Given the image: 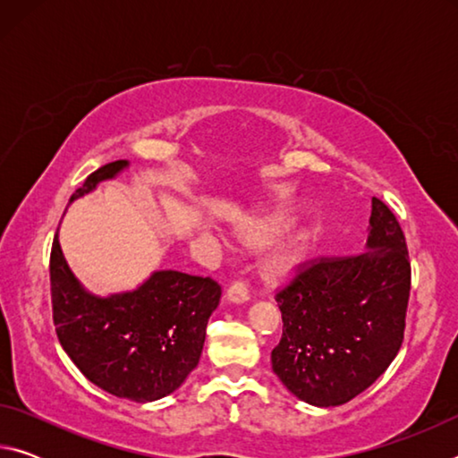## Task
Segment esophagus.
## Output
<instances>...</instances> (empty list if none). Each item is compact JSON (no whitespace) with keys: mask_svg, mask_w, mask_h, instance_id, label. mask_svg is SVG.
<instances>
[{"mask_svg":"<svg viewBox=\"0 0 458 458\" xmlns=\"http://www.w3.org/2000/svg\"><path fill=\"white\" fill-rule=\"evenodd\" d=\"M248 299H250V294H248V289L244 283H234L226 291V301L232 305H242Z\"/></svg>","mask_w":458,"mask_h":458,"instance_id":"esophagus-1","label":"esophagus"}]
</instances>
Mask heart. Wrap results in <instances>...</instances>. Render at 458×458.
<instances>
[{
    "mask_svg": "<svg viewBox=\"0 0 458 458\" xmlns=\"http://www.w3.org/2000/svg\"><path fill=\"white\" fill-rule=\"evenodd\" d=\"M293 216L286 212H265L254 216L236 228V242L248 250H259L284 234L291 226ZM315 232L311 228H299L286 234L270 248L260 260V276L267 284H283L297 275L309 254L315 248Z\"/></svg>",
    "mask_w": 458,
    "mask_h": 458,
    "instance_id": "heart-1",
    "label": "heart"
}]
</instances>
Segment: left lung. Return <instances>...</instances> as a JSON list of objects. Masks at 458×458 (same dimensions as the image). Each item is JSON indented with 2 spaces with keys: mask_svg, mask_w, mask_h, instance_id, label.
I'll return each mask as SVG.
<instances>
[{
  "mask_svg": "<svg viewBox=\"0 0 458 458\" xmlns=\"http://www.w3.org/2000/svg\"><path fill=\"white\" fill-rule=\"evenodd\" d=\"M410 297L406 238L371 198L366 252L317 260L276 294L283 337L273 371L311 406H341L376 382L404 339Z\"/></svg>",
  "mask_w": 458,
  "mask_h": 458,
  "instance_id": "obj_1",
  "label": "left lung"
}]
</instances>
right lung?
<instances>
[{"label": "right lung", "instance_id": "add662e5", "mask_svg": "<svg viewBox=\"0 0 458 458\" xmlns=\"http://www.w3.org/2000/svg\"><path fill=\"white\" fill-rule=\"evenodd\" d=\"M113 161L87 177L74 199L129 169ZM54 325L62 350L100 390L137 404L169 396L196 369L206 325L220 303L212 278L153 270L131 291H89L62 254L58 232L50 254Z\"/></svg>", "mask_w": 458, "mask_h": 458}]
</instances>
